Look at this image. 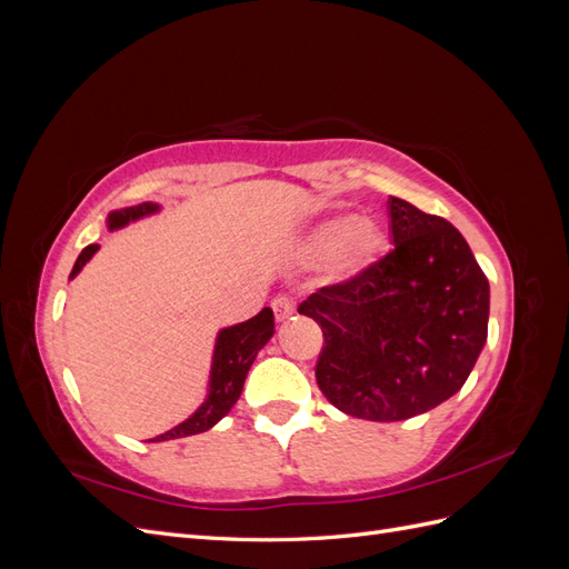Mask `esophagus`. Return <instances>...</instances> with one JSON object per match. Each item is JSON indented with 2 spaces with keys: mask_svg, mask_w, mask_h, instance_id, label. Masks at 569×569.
I'll return each instance as SVG.
<instances>
[{
  "mask_svg": "<svg viewBox=\"0 0 569 569\" xmlns=\"http://www.w3.org/2000/svg\"><path fill=\"white\" fill-rule=\"evenodd\" d=\"M272 311H274V318L282 322V320H287V318L297 313V303L291 301L289 297H278L272 301Z\"/></svg>",
  "mask_w": 569,
  "mask_h": 569,
  "instance_id": "obj_1",
  "label": "esophagus"
}]
</instances>
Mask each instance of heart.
I'll use <instances>...</instances> for the list:
<instances>
[{
	"label": "heart",
	"mask_w": 569,
	"mask_h": 569,
	"mask_svg": "<svg viewBox=\"0 0 569 569\" xmlns=\"http://www.w3.org/2000/svg\"><path fill=\"white\" fill-rule=\"evenodd\" d=\"M387 247V234L370 218L339 213L322 220L306 239V256L327 263L335 280L349 282L363 274Z\"/></svg>",
	"instance_id": "1"
}]
</instances>
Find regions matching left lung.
<instances>
[{"label":"left lung","mask_w":569,"mask_h":569,"mask_svg":"<svg viewBox=\"0 0 569 569\" xmlns=\"http://www.w3.org/2000/svg\"><path fill=\"white\" fill-rule=\"evenodd\" d=\"M393 249L299 313L325 337L316 380L347 416L399 422L451 399L487 343L489 280L449 220L389 199Z\"/></svg>","instance_id":"obj_1"}]
</instances>
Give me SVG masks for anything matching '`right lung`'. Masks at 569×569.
I'll return each mask as SVG.
<instances>
[{
    "label": "right lung",
    "mask_w": 569,
    "mask_h": 569,
    "mask_svg": "<svg viewBox=\"0 0 569 569\" xmlns=\"http://www.w3.org/2000/svg\"><path fill=\"white\" fill-rule=\"evenodd\" d=\"M159 211H161V206L153 201L128 206V209H118V211L109 213L107 228L120 230V228H126L128 222H134L144 216H153ZM97 249H99V244H90L80 251L78 261L71 270V280L97 253ZM272 335H274V316L270 308H263L261 313L253 316L247 322L222 327L216 337L211 375H209V393H206L203 403L184 422L176 425L173 429H168V432L153 437L149 441H168V439L201 435V432H206V429H211L216 422L226 418L230 408L237 403L239 393H242V389H244V380H247L249 368L256 360L258 351L266 347Z\"/></svg>",
    "instance_id": "add662e5"
}]
</instances>
